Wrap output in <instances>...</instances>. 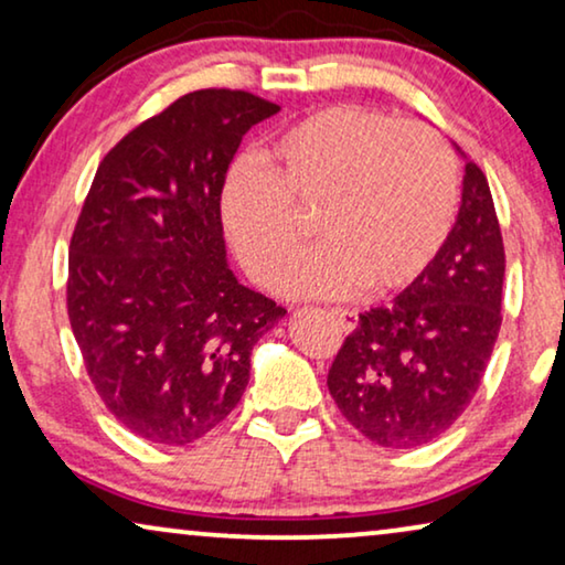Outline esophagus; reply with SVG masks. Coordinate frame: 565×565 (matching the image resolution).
I'll use <instances>...</instances> for the list:
<instances>
[{
	"label": "esophagus",
	"instance_id": "34e87169",
	"mask_svg": "<svg viewBox=\"0 0 565 565\" xmlns=\"http://www.w3.org/2000/svg\"><path fill=\"white\" fill-rule=\"evenodd\" d=\"M331 319L339 321V327L344 331L358 329V311H350V308H331Z\"/></svg>",
	"mask_w": 565,
	"mask_h": 565
}]
</instances>
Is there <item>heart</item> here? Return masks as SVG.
Returning <instances> with one entry per match:
<instances>
[{
	"instance_id": "1",
	"label": "heart",
	"mask_w": 565,
	"mask_h": 565,
	"mask_svg": "<svg viewBox=\"0 0 565 565\" xmlns=\"http://www.w3.org/2000/svg\"><path fill=\"white\" fill-rule=\"evenodd\" d=\"M328 244L282 278L300 298H347L412 285L443 249L458 211V164L435 130L360 105H331L231 167L221 215L254 280L275 285L302 248L303 212Z\"/></svg>"
}]
</instances>
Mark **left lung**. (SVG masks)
I'll use <instances>...</instances> for the list:
<instances>
[{"label":"left lung","instance_id":"obj_1","mask_svg":"<svg viewBox=\"0 0 565 565\" xmlns=\"http://www.w3.org/2000/svg\"><path fill=\"white\" fill-rule=\"evenodd\" d=\"M504 267L489 182L468 161L443 249L391 306L360 313L329 367L331 398L360 435L408 450L458 422L497 344Z\"/></svg>","mask_w":565,"mask_h":565}]
</instances>
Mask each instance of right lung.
Segmentation results:
<instances>
[{
    "instance_id": "1",
    "label": "right lung",
    "mask_w": 565,
    "mask_h": 565,
    "mask_svg": "<svg viewBox=\"0 0 565 565\" xmlns=\"http://www.w3.org/2000/svg\"><path fill=\"white\" fill-rule=\"evenodd\" d=\"M280 105L190 92L99 161L68 244L66 308L84 367L115 419L190 445L234 412L249 354L285 316L226 265L221 192L252 126Z\"/></svg>"
}]
</instances>
